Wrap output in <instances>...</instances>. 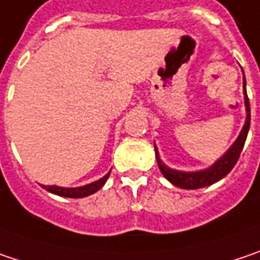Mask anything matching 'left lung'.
<instances>
[{"mask_svg": "<svg viewBox=\"0 0 260 260\" xmlns=\"http://www.w3.org/2000/svg\"><path fill=\"white\" fill-rule=\"evenodd\" d=\"M243 84H244V96H246V111H247V117H246V122L244 127L238 136V139L235 140V143L230 148V151L220 158L219 161H216L213 166L207 170L203 172H194V173H185V172H176L172 170L169 167H166V164L159 159L155 149V157H157V162L161 173L164 177L172 182L173 185H176L179 188L183 189H198V188H204L209 186L214 182L220 180L222 177H225L237 164L240 154L243 151L244 142L247 139V133H249V127H250V103H249V98L246 93V78H243Z\"/></svg>", "mask_w": 260, "mask_h": 260, "instance_id": "1", "label": "left lung"}]
</instances>
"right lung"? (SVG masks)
<instances>
[{
    "label": "right lung",
    "mask_w": 260,
    "mask_h": 260,
    "mask_svg": "<svg viewBox=\"0 0 260 260\" xmlns=\"http://www.w3.org/2000/svg\"><path fill=\"white\" fill-rule=\"evenodd\" d=\"M109 175H111V172H109L108 175H105L102 179H99V180H96V182H93V183H88V185H85V186H80V188H60V186H54V185H51V186L43 185V188L47 189L48 192H51V194L60 195V197H68V198H83V197L94 194L96 191H99L103 185H105V182L108 180Z\"/></svg>",
    "instance_id": "1"
}]
</instances>
